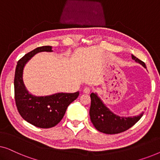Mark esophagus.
Segmentation results:
<instances>
[{
  "mask_svg": "<svg viewBox=\"0 0 160 160\" xmlns=\"http://www.w3.org/2000/svg\"><path fill=\"white\" fill-rule=\"evenodd\" d=\"M83 92L84 94H89V92H90V89L89 87H84V89H83Z\"/></svg>",
  "mask_w": 160,
  "mask_h": 160,
  "instance_id": "1",
  "label": "esophagus"
}]
</instances>
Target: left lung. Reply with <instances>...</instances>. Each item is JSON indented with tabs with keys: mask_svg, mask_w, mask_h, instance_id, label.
<instances>
[{
	"mask_svg": "<svg viewBox=\"0 0 160 160\" xmlns=\"http://www.w3.org/2000/svg\"><path fill=\"white\" fill-rule=\"evenodd\" d=\"M132 59L146 68L145 63L132 54ZM90 98L89 116L92 123L98 131L106 134H117L124 132L138 122L143 114L142 112L137 117H119L113 113L103 103L97 93H91Z\"/></svg>",
	"mask_w": 160,
	"mask_h": 160,
	"instance_id": "1",
	"label": "left lung"
}]
</instances>
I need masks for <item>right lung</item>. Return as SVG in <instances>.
Here are the masks:
<instances>
[{
  "label": "right lung",
  "mask_w": 160,
  "mask_h": 160,
  "mask_svg": "<svg viewBox=\"0 0 160 160\" xmlns=\"http://www.w3.org/2000/svg\"><path fill=\"white\" fill-rule=\"evenodd\" d=\"M42 52H52V47L36 48L18 61L14 76V97L17 110L25 121L37 128H50L62 120L68 106L78 98L79 92L41 97L29 93L23 82L24 67L35 54Z\"/></svg>",
  "instance_id": "right-lung-1"
}]
</instances>
